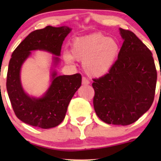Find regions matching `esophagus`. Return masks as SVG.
Listing matches in <instances>:
<instances>
[{
    "instance_id": "obj_1",
    "label": "esophagus",
    "mask_w": 161,
    "mask_h": 161,
    "mask_svg": "<svg viewBox=\"0 0 161 161\" xmlns=\"http://www.w3.org/2000/svg\"><path fill=\"white\" fill-rule=\"evenodd\" d=\"M89 80L87 78H86L85 77H83L82 78V84L83 85H89Z\"/></svg>"
}]
</instances>
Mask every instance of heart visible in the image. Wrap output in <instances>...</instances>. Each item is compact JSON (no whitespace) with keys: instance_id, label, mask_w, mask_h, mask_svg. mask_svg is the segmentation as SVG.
I'll use <instances>...</instances> for the list:
<instances>
[{"instance_id":"b5f03b06","label":"heart","mask_w":161,"mask_h":161,"mask_svg":"<svg viewBox=\"0 0 161 161\" xmlns=\"http://www.w3.org/2000/svg\"><path fill=\"white\" fill-rule=\"evenodd\" d=\"M119 51V45L116 39L102 34H93L75 39L71 54L66 52L64 57L68 63H71L73 58L82 61L88 75L100 77L112 69Z\"/></svg>"}]
</instances>
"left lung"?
<instances>
[{"label": "left lung", "mask_w": 161, "mask_h": 161, "mask_svg": "<svg viewBox=\"0 0 161 161\" xmlns=\"http://www.w3.org/2000/svg\"><path fill=\"white\" fill-rule=\"evenodd\" d=\"M119 31L124 42L117 60L107 74L93 79V104L104 122L128 125L153 104L157 71L149 48L133 32L121 28Z\"/></svg>", "instance_id": "left-lung-1"}]
</instances>
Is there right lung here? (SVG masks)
I'll use <instances>...</instances> for the list:
<instances>
[{"instance_id":"1","label":"right lung","mask_w":161,"mask_h":161,"mask_svg":"<svg viewBox=\"0 0 161 161\" xmlns=\"http://www.w3.org/2000/svg\"><path fill=\"white\" fill-rule=\"evenodd\" d=\"M71 28L67 26H46L30 33L17 46L8 64L6 89L17 117L26 124L48 129L58 126L65 117L67 107L75 93L81 86V75H57L51 74L52 83L46 93L39 98L28 96L20 81V69L31 50H45L55 55L54 64H58L63 41Z\"/></svg>"}]
</instances>
